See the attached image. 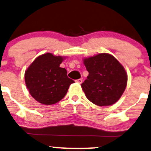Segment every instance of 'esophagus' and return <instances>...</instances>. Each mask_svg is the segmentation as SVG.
<instances>
[{"mask_svg": "<svg viewBox=\"0 0 151 151\" xmlns=\"http://www.w3.org/2000/svg\"><path fill=\"white\" fill-rule=\"evenodd\" d=\"M77 81V82H78V83H80V84H81V83H83V79H82V78H80V79H78V80H77V81Z\"/></svg>", "mask_w": 151, "mask_h": 151, "instance_id": "obj_1", "label": "esophagus"}]
</instances>
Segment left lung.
<instances>
[{"label":"left lung","instance_id":"8db88e82","mask_svg":"<svg viewBox=\"0 0 151 151\" xmlns=\"http://www.w3.org/2000/svg\"><path fill=\"white\" fill-rule=\"evenodd\" d=\"M89 75L81 84L87 98L96 105L114 104L123 95L128 76L114 56L102 53L83 58Z\"/></svg>","mask_w":151,"mask_h":151}]
</instances>
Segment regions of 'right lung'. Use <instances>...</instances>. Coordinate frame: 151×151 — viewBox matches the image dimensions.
<instances>
[{
	"label": "right lung",
	"instance_id": "add662e5",
	"mask_svg": "<svg viewBox=\"0 0 151 151\" xmlns=\"http://www.w3.org/2000/svg\"><path fill=\"white\" fill-rule=\"evenodd\" d=\"M65 56L45 53L35 59L24 73L29 93L37 102L46 105L56 104L64 97L74 81L60 64Z\"/></svg>",
	"mask_w": 151,
	"mask_h": 151
}]
</instances>
